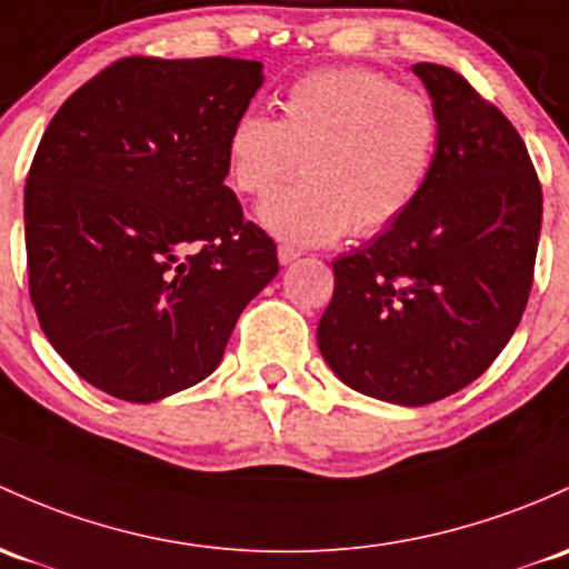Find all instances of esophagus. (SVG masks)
<instances>
[{"mask_svg":"<svg viewBox=\"0 0 569 569\" xmlns=\"http://www.w3.org/2000/svg\"><path fill=\"white\" fill-rule=\"evenodd\" d=\"M298 258H301V249L290 247V243H279V262H282V266H290V262H296Z\"/></svg>","mask_w":569,"mask_h":569,"instance_id":"1","label":"esophagus"}]
</instances>
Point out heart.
<instances>
[{
	"mask_svg": "<svg viewBox=\"0 0 569 569\" xmlns=\"http://www.w3.org/2000/svg\"><path fill=\"white\" fill-rule=\"evenodd\" d=\"M442 140L437 102L375 70H320L279 100V119L247 108L224 140L228 181L260 198L262 228L290 243L371 238L407 217L429 187Z\"/></svg>",
	"mask_w": 569,
	"mask_h": 569,
	"instance_id": "heart-1",
	"label": "heart"
}]
</instances>
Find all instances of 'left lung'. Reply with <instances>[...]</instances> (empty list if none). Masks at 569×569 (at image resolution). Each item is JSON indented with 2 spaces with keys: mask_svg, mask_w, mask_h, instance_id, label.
Returning a JSON list of instances; mask_svg holds the SVG:
<instances>
[{
  "mask_svg": "<svg viewBox=\"0 0 569 569\" xmlns=\"http://www.w3.org/2000/svg\"><path fill=\"white\" fill-rule=\"evenodd\" d=\"M412 72L442 119L429 187L401 222L333 262L317 326L341 382L401 407L467 388L505 350L542 222L540 179L510 119L450 67Z\"/></svg>",
  "mask_w": 569,
  "mask_h": 569,
  "instance_id": "8db88e82",
  "label": "left lung"
}]
</instances>
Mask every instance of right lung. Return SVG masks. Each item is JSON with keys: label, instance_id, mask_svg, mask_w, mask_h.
Segmentation results:
<instances>
[{"label": "right lung", "instance_id": "obj_1", "mask_svg": "<svg viewBox=\"0 0 569 569\" xmlns=\"http://www.w3.org/2000/svg\"><path fill=\"white\" fill-rule=\"evenodd\" d=\"M262 83L247 59L127 57L64 100L27 176L29 298L78 377L124 401L206 380L277 243L224 187Z\"/></svg>", "mask_w": 569, "mask_h": 569}]
</instances>
